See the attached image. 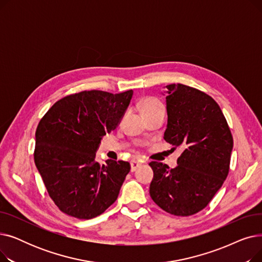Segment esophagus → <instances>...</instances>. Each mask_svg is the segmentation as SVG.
<instances>
[{
	"mask_svg": "<svg viewBox=\"0 0 262 262\" xmlns=\"http://www.w3.org/2000/svg\"><path fill=\"white\" fill-rule=\"evenodd\" d=\"M140 166H141V162H139L138 160H132L130 161V170H132V172L136 171Z\"/></svg>",
	"mask_w": 262,
	"mask_h": 262,
	"instance_id": "34e87169",
	"label": "esophagus"
}]
</instances>
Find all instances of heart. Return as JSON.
<instances>
[{
    "mask_svg": "<svg viewBox=\"0 0 262 262\" xmlns=\"http://www.w3.org/2000/svg\"><path fill=\"white\" fill-rule=\"evenodd\" d=\"M162 105L159 101H157L156 99H153V98H148V99H145L141 102V105H140V109H141V113L142 115H145V114H148V113H152L154 112V110H157V109H162Z\"/></svg>",
    "mask_w": 262,
    "mask_h": 262,
    "instance_id": "b5f03b06",
    "label": "heart"
}]
</instances>
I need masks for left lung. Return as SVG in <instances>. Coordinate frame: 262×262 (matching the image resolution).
<instances>
[{
	"instance_id": "1",
	"label": "left lung",
	"mask_w": 262,
	"mask_h": 262,
	"mask_svg": "<svg viewBox=\"0 0 262 262\" xmlns=\"http://www.w3.org/2000/svg\"><path fill=\"white\" fill-rule=\"evenodd\" d=\"M168 113L163 138L184 150L178 166L152 161L149 194L161 209L192 215L209 204L228 175L233 140L217 103L205 92L183 84L166 86Z\"/></svg>"
}]
</instances>
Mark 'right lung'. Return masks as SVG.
<instances>
[{
	"label": "right lung",
	"instance_id": "obj_1",
	"mask_svg": "<svg viewBox=\"0 0 262 262\" xmlns=\"http://www.w3.org/2000/svg\"><path fill=\"white\" fill-rule=\"evenodd\" d=\"M134 91H81L57 101L36 129L34 159L49 195L66 214L89 220L118 199L127 161L95 160L102 137L116 129Z\"/></svg>",
	"mask_w": 262,
	"mask_h": 262
}]
</instances>
